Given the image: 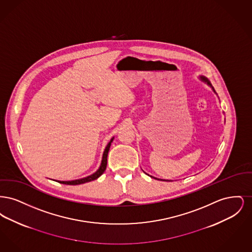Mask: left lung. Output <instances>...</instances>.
<instances>
[{
    "label": "left lung",
    "mask_w": 252,
    "mask_h": 252,
    "mask_svg": "<svg viewBox=\"0 0 252 252\" xmlns=\"http://www.w3.org/2000/svg\"><path fill=\"white\" fill-rule=\"evenodd\" d=\"M200 79H201V80H202V81H204V82H206V83H207V84L209 85V86H211V87H212V88H213V86H212V84H211V83H210V81H209V80H208V79H207V78H206V77H205V76H200ZM213 90H214V88H213ZM214 92H215V93H216V91H215V90H214ZM148 176H149V175H148ZM150 177H151V178H153V179H155V180H158V179H157V178H154V177H152V176H150ZM163 180V181H170V180Z\"/></svg>",
    "instance_id": "8db88e82"
}]
</instances>
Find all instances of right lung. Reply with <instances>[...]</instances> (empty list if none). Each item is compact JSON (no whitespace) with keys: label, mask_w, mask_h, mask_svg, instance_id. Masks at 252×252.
Masks as SVG:
<instances>
[{"label":"right lung","mask_w":252,"mask_h":252,"mask_svg":"<svg viewBox=\"0 0 252 252\" xmlns=\"http://www.w3.org/2000/svg\"><path fill=\"white\" fill-rule=\"evenodd\" d=\"M113 139H114V138H112V139L110 140V142L108 143V145H107V147H106V149H105V151H104V154H103L101 165H100V167L96 171L95 173H94L93 175H91V176H89V177H87V178L79 179V180H71V181H60V180H58V182L63 183V184H67V185H78V184H83V183H86V182H90V181H92V180H97V179L105 172V170H106V168H107L108 150H109L110 144L112 143ZM56 181H57V180H56Z\"/></svg>","instance_id":"right-lung-1"}]
</instances>
